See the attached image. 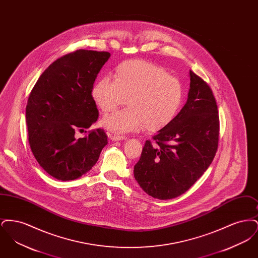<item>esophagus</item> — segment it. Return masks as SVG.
<instances>
[{
    "instance_id": "esophagus-1",
    "label": "esophagus",
    "mask_w": 258,
    "mask_h": 258,
    "mask_svg": "<svg viewBox=\"0 0 258 258\" xmlns=\"http://www.w3.org/2000/svg\"><path fill=\"white\" fill-rule=\"evenodd\" d=\"M109 137L113 141H120V140H125L126 137L123 135H118L116 134H109Z\"/></svg>"
}]
</instances>
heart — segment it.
Instances as JSON below:
<instances>
[{
    "instance_id": "1",
    "label": "heart",
    "mask_w": 258,
    "mask_h": 258,
    "mask_svg": "<svg viewBox=\"0 0 258 258\" xmlns=\"http://www.w3.org/2000/svg\"><path fill=\"white\" fill-rule=\"evenodd\" d=\"M92 97L100 110L110 114L103 125L111 132L124 134L144 126L156 132L171 123L181 108L184 88L179 79L160 67L144 61H124L115 70L114 80L100 78L92 89Z\"/></svg>"
}]
</instances>
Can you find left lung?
<instances>
[{"label": "left lung", "instance_id": "1", "mask_svg": "<svg viewBox=\"0 0 258 258\" xmlns=\"http://www.w3.org/2000/svg\"><path fill=\"white\" fill-rule=\"evenodd\" d=\"M186 103L175 119L147 140L135 165V178L154 198L184 194L207 170L220 137V118L212 89L189 71Z\"/></svg>", "mask_w": 258, "mask_h": 258}]
</instances>
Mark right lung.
I'll list each match as a JSON object with an SVG mask.
<instances>
[{
	"mask_svg": "<svg viewBox=\"0 0 258 258\" xmlns=\"http://www.w3.org/2000/svg\"><path fill=\"white\" fill-rule=\"evenodd\" d=\"M109 57V52L94 50L67 54L50 64L31 91L26 106L30 147L39 165L57 180H75L91 170L107 144L101 128L83 138L74 135L98 120L92 89Z\"/></svg>",
	"mask_w": 258,
	"mask_h": 258,
	"instance_id": "add662e5",
	"label": "right lung"
}]
</instances>
